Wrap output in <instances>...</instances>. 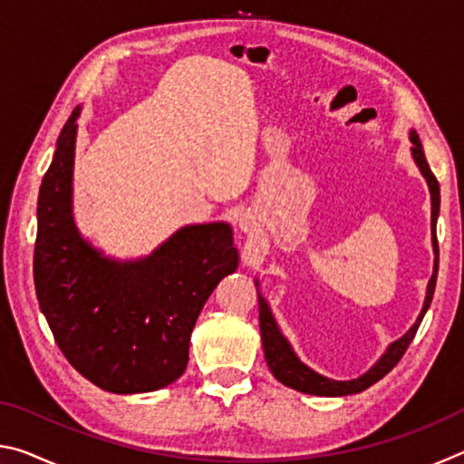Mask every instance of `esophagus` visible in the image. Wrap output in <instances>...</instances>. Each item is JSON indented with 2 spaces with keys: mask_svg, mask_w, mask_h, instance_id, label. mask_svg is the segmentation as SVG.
Wrapping results in <instances>:
<instances>
[{
  "mask_svg": "<svg viewBox=\"0 0 464 464\" xmlns=\"http://www.w3.org/2000/svg\"><path fill=\"white\" fill-rule=\"evenodd\" d=\"M239 227H241V231H247V221H239Z\"/></svg>",
  "mask_w": 464,
  "mask_h": 464,
  "instance_id": "1",
  "label": "esophagus"
}]
</instances>
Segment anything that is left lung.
Instances as JSON below:
<instances>
[{
  "label": "left lung",
  "mask_w": 464,
  "mask_h": 464,
  "mask_svg": "<svg viewBox=\"0 0 464 464\" xmlns=\"http://www.w3.org/2000/svg\"><path fill=\"white\" fill-rule=\"evenodd\" d=\"M410 140L413 143L411 155H413L415 163H418L421 176L426 178L428 188H430V196H431V246H434V272H431V278L428 282L426 301H423L420 317L410 327V332L389 345L387 352H384V354L379 358V362H376L371 371L364 372L362 376H358V379H352V381H334V379H327V376L319 374L315 371H311L307 364H303L301 360L296 358L293 348H290V343L286 342V337L280 334L276 321H274V317H272L268 303H266V298L257 293V303H260V334H262L266 362H268L272 374L290 389L307 392V395H319V397H343V395H354V392H362L364 389L372 387L376 381H381L384 374H389L392 368H395L399 360L403 358L405 350L410 348V343L415 337V334H418L421 319H423V315H426V311L430 309L431 296H434V288H436V278H438L436 221H438V213H440V186H438L436 176L431 174V169L428 166L426 155H423V147H421L418 132L411 130ZM256 286H260V282L257 280H256Z\"/></svg>",
  "instance_id": "left-lung-1"
}]
</instances>
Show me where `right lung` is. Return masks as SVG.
Masks as SVG:
<instances>
[{"label": "right lung", "instance_id": "right-lung-1", "mask_svg": "<svg viewBox=\"0 0 464 464\" xmlns=\"http://www.w3.org/2000/svg\"><path fill=\"white\" fill-rule=\"evenodd\" d=\"M69 116L38 192L34 288L54 342L96 387L132 395L184 374L190 335L210 293L239 264L227 223L188 225L151 256L121 262L73 221L77 119Z\"/></svg>", "mask_w": 464, "mask_h": 464}]
</instances>
